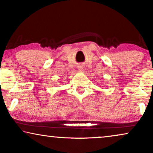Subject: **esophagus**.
Returning <instances> with one entry per match:
<instances>
[{
	"label": "esophagus",
	"instance_id": "obj_1",
	"mask_svg": "<svg viewBox=\"0 0 153 153\" xmlns=\"http://www.w3.org/2000/svg\"><path fill=\"white\" fill-rule=\"evenodd\" d=\"M83 69V67L82 66H80V67H79V70H81Z\"/></svg>",
	"mask_w": 153,
	"mask_h": 153
}]
</instances>
